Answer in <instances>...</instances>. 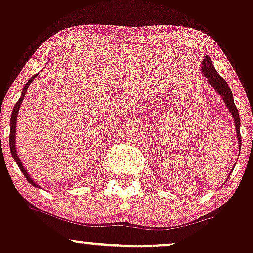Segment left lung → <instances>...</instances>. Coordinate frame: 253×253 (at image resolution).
I'll use <instances>...</instances> for the list:
<instances>
[{
  "mask_svg": "<svg viewBox=\"0 0 253 253\" xmlns=\"http://www.w3.org/2000/svg\"><path fill=\"white\" fill-rule=\"evenodd\" d=\"M203 71L204 76L209 80V84L213 87L216 91L222 95L223 100H224L225 105L227 108L229 109V111L232 113V115L234 116V121H235V131L236 134H238V139H239V147H241V135H240V118H239V111L238 108H236L235 104H234V99H233V94L232 91H230L229 86H228L227 81L217 73L216 69H214L213 64L211 62V58L207 57L203 60Z\"/></svg>",
  "mask_w": 253,
  "mask_h": 253,
  "instance_id": "left-lung-1",
  "label": "left lung"
}]
</instances>
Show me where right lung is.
Returning <instances> with one entry per match:
<instances>
[{
    "mask_svg": "<svg viewBox=\"0 0 253 253\" xmlns=\"http://www.w3.org/2000/svg\"><path fill=\"white\" fill-rule=\"evenodd\" d=\"M36 76H37V74H36V75L31 76L30 80H29V81L26 82L25 87H24V89H23V93H21V97L19 98V100H18V102H17V104L14 105V109H13V111H12V116H10V132H9V148H10V153H12L13 159H14V160L17 161V164H18V166H19L20 171L23 172L24 175H25V178H26V179H28V182L31 183V184H33L34 187H39V185H37L36 183L34 182V180L31 179L30 177H29L28 172H26L25 169H24L23 164H21V162H20L19 156L17 155V151H15V132H17V131H15V124H17L18 111H19L21 102H23V99H24V95H25V93H26V91H28L29 86H30L31 82L34 81V79H35Z\"/></svg>",
    "mask_w": 253,
    "mask_h": 253,
    "instance_id": "1",
    "label": "right lung"
}]
</instances>
